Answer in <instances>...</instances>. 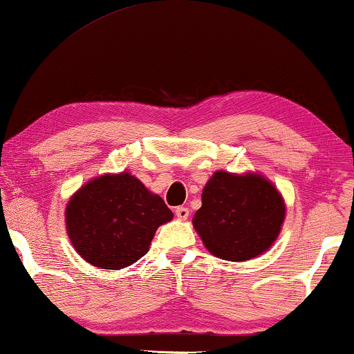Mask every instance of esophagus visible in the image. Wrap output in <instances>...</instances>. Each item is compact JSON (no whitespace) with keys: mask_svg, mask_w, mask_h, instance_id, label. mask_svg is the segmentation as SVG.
I'll return each instance as SVG.
<instances>
[{"mask_svg":"<svg viewBox=\"0 0 354 354\" xmlns=\"http://www.w3.org/2000/svg\"><path fill=\"white\" fill-rule=\"evenodd\" d=\"M188 214H190V209L185 206H178L176 207V216L178 217V219H187Z\"/></svg>","mask_w":354,"mask_h":354,"instance_id":"34e87169","label":"esophagus"}]
</instances>
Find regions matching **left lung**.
Returning <instances> with one entry per match:
<instances>
[{
	"label": "left lung",
	"instance_id": "8db88e82",
	"mask_svg": "<svg viewBox=\"0 0 354 354\" xmlns=\"http://www.w3.org/2000/svg\"><path fill=\"white\" fill-rule=\"evenodd\" d=\"M193 225L217 258L248 261L277 239L285 205L277 188L261 176L219 171L206 183Z\"/></svg>",
	"mask_w": 354,
	"mask_h": 354
}]
</instances>
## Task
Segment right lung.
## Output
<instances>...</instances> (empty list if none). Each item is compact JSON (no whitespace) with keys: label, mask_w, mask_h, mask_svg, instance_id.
Masks as SVG:
<instances>
[{"label":"right lung","mask_w":354,"mask_h":354,"mask_svg":"<svg viewBox=\"0 0 354 354\" xmlns=\"http://www.w3.org/2000/svg\"><path fill=\"white\" fill-rule=\"evenodd\" d=\"M172 219L161 196L127 172L82 187L66 207L69 239L82 258L101 269H122L148 253L154 232Z\"/></svg>","instance_id":"right-lung-1"}]
</instances>
